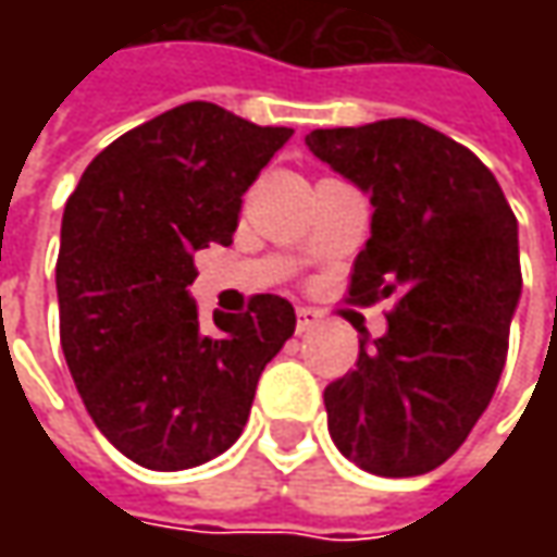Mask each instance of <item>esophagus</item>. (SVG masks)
Wrapping results in <instances>:
<instances>
[{"instance_id": "1", "label": "esophagus", "mask_w": 557, "mask_h": 557, "mask_svg": "<svg viewBox=\"0 0 557 557\" xmlns=\"http://www.w3.org/2000/svg\"><path fill=\"white\" fill-rule=\"evenodd\" d=\"M315 325H319V312L310 310V307H300V310H297V332L307 334L312 332Z\"/></svg>"}]
</instances>
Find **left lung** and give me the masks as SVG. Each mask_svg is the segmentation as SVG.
I'll list each match as a JSON object with an SVG mask.
<instances>
[{
  "label": "left lung",
  "mask_w": 557,
  "mask_h": 557,
  "mask_svg": "<svg viewBox=\"0 0 557 557\" xmlns=\"http://www.w3.org/2000/svg\"><path fill=\"white\" fill-rule=\"evenodd\" d=\"M310 151L372 201L350 304L394 300L354 372L325 387L334 446L381 478L428 474L496 394L521 300L518 220L478 154L418 120L312 129Z\"/></svg>",
  "instance_id": "8db88e82"
}]
</instances>
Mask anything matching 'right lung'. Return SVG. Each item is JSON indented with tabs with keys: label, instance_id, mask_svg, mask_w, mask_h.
I'll use <instances>...</instances> for the list:
<instances>
[{
	"label": "right lung",
	"instance_id": "1",
	"mask_svg": "<svg viewBox=\"0 0 557 557\" xmlns=\"http://www.w3.org/2000/svg\"><path fill=\"white\" fill-rule=\"evenodd\" d=\"M290 133L188 101L111 141L64 203L61 350L98 431L141 468L225 453L294 334L285 297L257 294L203 329L188 294L195 250L232 245L242 195Z\"/></svg>",
	"mask_w": 557,
	"mask_h": 557
}]
</instances>
